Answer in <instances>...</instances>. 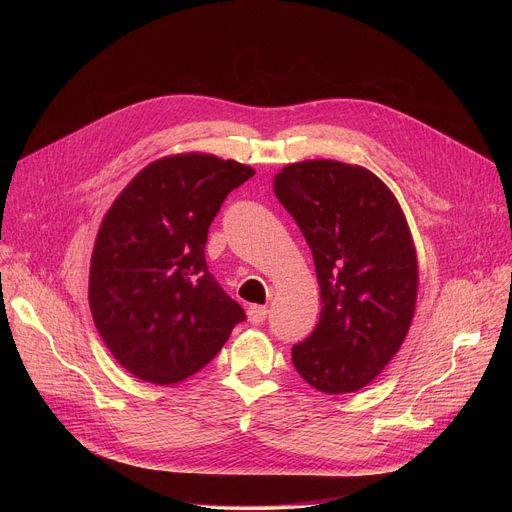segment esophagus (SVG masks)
Segmentation results:
<instances>
[{"instance_id":"34e87169","label":"esophagus","mask_w":512,"mask_h":512,"mask_svg":"<svg viewBox=\"0 0 512 512\" xmlns=\"http://www.w3.org/2000/svg\"><path fill=\"white\" fill-rule=\"evenodd\" d=\"M247 318H249L251 324H261V322L267 318V308L255 304V306H251V308L247 310Z\"/></svg>"}]
</instances>
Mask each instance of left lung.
<instances>
[{
	"label": "left lung",
	"mask_w": 512,
	"mask_h": 512,
	"mask_svg": "<svg viewBox=\"0 0 512 512\" xmlns=\"http://www.w3.org/2000/svg\"><path fill=\"white\" fill-rule=\"evenodd\" d=\"M273 190L312 249L320 320L291 348L300 377L326 395L360 391L399 352L419 271L407 218L371 170L338 160L287 164Z\"/></svg>",
	"instance_id": "8db88e82"
}]
</instances>
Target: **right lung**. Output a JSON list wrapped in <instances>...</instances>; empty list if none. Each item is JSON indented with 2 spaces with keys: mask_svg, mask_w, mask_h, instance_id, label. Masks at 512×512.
<instances>
[{
  "mask_svg": "<svg viewBox=\"0 0 512 512\" xmlns=\"http://www.w3.org/2000/svg\"><path fill=\"white\" fill-rule=\"evenodd\" d=\"M253 174L212 154L166 156L145 166L103 216L89 306L109 352L139 381H186L245 320L206 269L204 245L227 194Z\"/></svg>",
  "mask_w": 512,
  "mask_h": 512,
  "instance_id": "right-lung-1",
  "label": "right lung"
}]
</instances>
